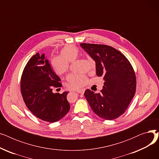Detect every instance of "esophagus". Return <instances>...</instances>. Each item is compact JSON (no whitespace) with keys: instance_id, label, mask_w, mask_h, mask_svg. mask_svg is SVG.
Here are the masks:
<instances>
[{"instance_id":"1","label":"esophagus","mask_w":159,"mask_h":159,"mask_svg":"<svg viewBox=\"0 0 159 159\" xmlns=\"http://www.w3.org/2000/svg\"><path fill=\"white\" fill-rule=\"evenodd\" d=\"M76 92L78 93H80V94H84V89L77 90V91H76Z\"/></svg>"}]
</instances>
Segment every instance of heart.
Returning a JSON list of instances; mask_svg holds the SVG:
<instances>
[{"label":"heart","mask_w":159,"mask_h":159,"mask_svg":"<svg viewBox=\"0 0 159 159\" xmlns=\"http://www.w3.org/2000/svg\"><path fill=\"white\" fill-rule=\"evenodd\" d=\"M59 53L52 55L49 60L51 68L57 75H62L69 69L70 63L79 57L80 51L76 46L68 45L62 48ZM88 61L91 68L95 70L96 63L93 58L88 57ZM66 79L70 83L71 86L76 89H81L89 84L88 79L84 75L68 73L66 75Z\"/></svg>","instance_id":"b5f03b06"}]
</instances>
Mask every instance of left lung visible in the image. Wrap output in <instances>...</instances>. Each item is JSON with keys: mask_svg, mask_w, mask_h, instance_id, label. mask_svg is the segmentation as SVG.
Masks as SVG:
<instances>
[{"mask_svg": "<svg viewBox=\"0 0 159 159\" xmlns=\"http://www.w3.org/2000/svg\"><path fill=\"white\" fill-rule=\"evenodd\" d=\"M60 81L44 54L36 53L25 66L20 81L22 96L27 107L39 119L55 122L69 111L70 105L67 101L68 92L65 91L62 94L52 92V86H62Z\"/></svg>", "mask_w": 159, "mask_h": 159, "instance_id": "left-lung-1", "label": "left lung"}]
</instances>
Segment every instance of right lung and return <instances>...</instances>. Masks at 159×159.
Returning a JSON list of instances; mask_svg holds the SVG:
<instances>
[{"mask_svg": "<svg viewBox=\"0 0 159 159\" xmlns=\"http://www.w3.org/2000/svg\"><path fill=\"white\" fill-rule=\"evenodd\" d=\"M96 63V74L104 80L101 93L86 89L84 96L93 112L105 120L117 119L126 111L136 91V76L128 58L115 48L81 43Z\"/></svg>", "mask_w": 159, "mask_h": 159, "instance_id": "obj_1", "label": "right lung"}]
</instances>
